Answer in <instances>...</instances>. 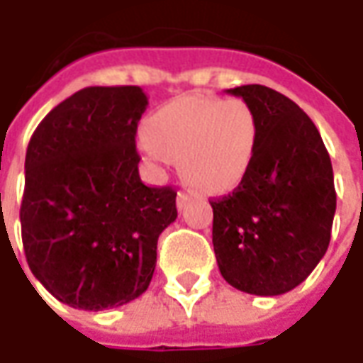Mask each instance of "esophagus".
I'll list each match as a JSON object with an SVG mask.
<instances>
[{"instance_id":"obj_1","label":"esophagus","mask_w":363,"mask_h":363,"mask_svg":"<svg viewBox=\"0 0 363 363\" xmlns=\"http://www.w3.org/2000/svg\"><path fill=\"white\" fill-rule=\"evenodd\" d=\"M189 200H190V196L186 194V192H179V194H177V208H179V210H182V208L186 206V202H189Z\"/></svg>"}]
</instances>
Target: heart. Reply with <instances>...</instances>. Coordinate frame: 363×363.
Returning a JSON list of instances; mask_svg holds the SVG:
<instances>
[{"instance_id":"b5f03b06","label":"heart","mask_w":363,"mask_h":363,"mask_svg":"<svg viewBox=\"0 0 363 363\" xmlns=\"http://www.w3.org/2000/svg\"><path fill=\"white\" fill-rule=\"evenodd\" d=\"M259 118L241 99L184 95L151 114L140 150L157 163L181 159L182 179L204 194H228L249 174Z\"/></svg>"}]
</instances>
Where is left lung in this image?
Wrapping results in <instances>:
<instances>
[{
    "label": "left lung",
    "mask_w": 363,
    "mask_h": 363,
    "mask_svg": "<svg viewBox=\"0 0 363 363\" xmlns=\"http://www.w3.org/2000/svg\"><path fill=\"white\" fill-rule=\"evenodd\" d=\"M259 118V145L233 194L210 202L221 276L252 296L299 286L325 257L335 220L330 157L311 118L264 85L228 89Z\"/></svg>",
    "instance_id": "1"
}]
</instances>
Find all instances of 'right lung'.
<instances>
[{
  "instance_id": "1",
  "label": "right lung",
  "mask_w": 363,
  "mask_h": 363,
  "mask_svg": "<svg viewBox=\"0 0 363 363\" xmlns=\"http://www.w3.org/2000/svg\"><path fill=\"white\" fill-rule=\"evenodd\" d=\"M140 87H85L54 106L25 159L21 233L28 268L62 303L103 311L140 297L177 192L140 179Z\"/></svg>"
}]
</instances>
